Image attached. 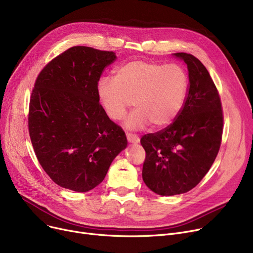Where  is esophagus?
<instances>
[{
	"label": "esophagus",
	"mask_w": 253,
	"mask_h": 253,
	"mask_svg": "<svg viewBox=\"0 0 253 253\" xmlns=\"http://www.w3.org/2000/svg\"><path fill=\"white\" fill-rule=\"evenodd\" d=\"M126 136H127V140L129 142H132V143H138L139 142V137L136 136L135 134L126 133Z\"/></svg>",
	"instance_id": "esophagus-1"
}]
</instances>
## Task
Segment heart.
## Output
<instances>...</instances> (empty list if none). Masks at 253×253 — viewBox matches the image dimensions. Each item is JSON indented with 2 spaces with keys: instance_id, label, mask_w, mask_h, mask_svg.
I'll list each match as a JSON object with an SVG mask.
<instances>
[{
  "instance_id": "heart-1",
  "label": "heart",
  "mask_w": 253,
  "mask_h": 253,
  "mask_svg": "<svg viewBox=\"0 0 253 253\" xmlns=\"http://www.w3.org/2000/svg\"><path fill=\"white\" fill-rule=\"evenodd\" d=\"M189 78L178 64H161L148 60L124 63L114 78H101L97 97L111 120H121L133 101L136 110L128 118V128L154 129L169 126L179 115L187 96Z\"/></svg>"
}]
</instances>
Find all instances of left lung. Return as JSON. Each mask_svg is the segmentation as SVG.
Listing matches in <instances>:
<instances>
[{
  "instance_id": "1",
  "label": "left lung",
  "mask_w": 253,
  "mask_h": 253,
  "mask_svg": "<svg viewBox=\"0 0 253 253\" xmlns=\"http://www.w3.org/2000/svg\"><path fill=\"white\" fill-rule=\"evenodd\" d=\"M173 55L189 71L183 106L173 123L140 139L142 179L161 196L187 193L202 180L218 154L223 126L218 91L203 63L188 53Z\"/></svg>"
}]
</instances>
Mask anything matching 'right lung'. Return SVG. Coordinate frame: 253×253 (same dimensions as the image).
<instances>
[{
    "label": "right lung",
    "mask_w": 253,
    "mask_h": 253,
    "mask_svg": "<svg viewBox=\"0 0 253 253\" xmlns=\"http://www.w3.org/2000/svg\"><path fill=\"white\" fill-rule=\"evenodd\" d=\"M113 51L75 46L52 59L32 91L29 132L39 163L59 187L88 192L104 179L127 147L123 129L106 116L96 87Z\"/></svg>",
    "instance_id": "1"
}]
</instances>
